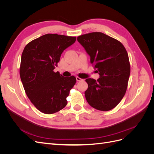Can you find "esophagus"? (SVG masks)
Returning a JSON list of instances; mask_svg holds the SVG:
<instances>
[{
  "mask_svg": "<svg viewBox=\"0 0 154 154\" xmlns=\"http://www.w3.org/2000/svg\"><path fill=\"white\" fill-rule=\"evenodd\" d=\"M76 80H77V82H82V81H83V80H82V78H79V77H78V76H76Z\"/></svg>",
  "mask_w": 154,
  "mask_h": 154,
  "instance_id": "1",
  "label": "esophagus"
}]
</instances>
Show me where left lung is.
Segmentation results:
<instances>
[{
	"instance_id": "left-lung-1",
	"label": "left lung",
	"mask_w": 154,
	"mask_h": 154,
	"mask_svg": "<svg viewBox=\"0 0 154 154\" xmlns=\"http://www.w3.org/2000/svg\"><path fill=\"white\" fill-rule=\"evenodd\" d=\"M77 40L100 74L97 80H85L88 103L102 111L114 109L122 101L128 85L130 66L127 51L120 42L100 32L79 36Z\"/></svg>"
}]
</instances>
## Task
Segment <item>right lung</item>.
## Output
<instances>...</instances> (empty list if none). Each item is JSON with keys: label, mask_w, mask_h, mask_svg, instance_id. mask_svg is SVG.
<instances>
[{"label": "right lung", "mask_w": 154, "mask_h": 154, "mask_svg": "<svg viewBox=\"0 0 154 154\" xmlns=\"http://www.w3.org/2000/svg\"><path fill=\"white\" fill-rule=\"evenodd\" d=\"M76 37L46 34L32 40L23 51L20 76L27 97L36 108L54 114L67 105V97L76 78L63 77L53 70L63 51L73 44Z\"/></svg>", "instance_id": "right-lung-1"}]
</instances>
